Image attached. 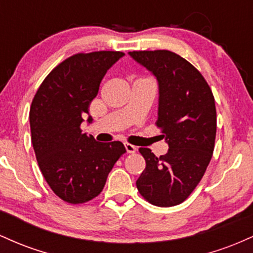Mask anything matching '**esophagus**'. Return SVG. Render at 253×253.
Masks as SVG:
<instances>
[{
	"label": "esophagus",
	"instance_id": "1",
	"mask_svg": "<svg viewBox=\"0 0 253 253\" xmlns=\"http://www.w3.org/2000/svg\"><path fill=\"white\" fill-rule=\"evenodd\" d=\"M125 149H126L127 153H135V151H136V147L133 146V145H130V144H125Z\"/></svg>",
	"mask_w": 253,
	"mask_h": 253
}]
</instances>
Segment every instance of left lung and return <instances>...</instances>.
Segmentation results:
<instances>
[{"instance_id": "obj_1", "label": "left lung", "mask_w": 253, "mask_h": 253, "mask_svg": "<svg viewBox=\"0 0 253 253\" xmlns=\"http://www.w3.org/2000/svg\"><path fill=\"white\" fill-rule=\"evenodd\" d=\"M128 54L156 77V125L169 145L159 158L150 149H139L146 168L136 188L152 205L172 207L190 195L210 164L216 134L215 101L202 75L178 54L167 50Z\"/></svg>"}]
</instances>
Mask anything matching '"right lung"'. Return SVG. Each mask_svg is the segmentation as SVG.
Masks as SVG:
<instances>
[{
  "instance_id": "1",
  "label": "right lung",
  "mask_w": 253,
  "mask_h": 253,
  "mask_svg": "<svg viewBox=\"0 0 253 253\" xmlns=\"http://www.w3.org/2000/svg\"><path fill=\"white\" fill-rule=\"evenodd\" d=\"M125 53L75 54L43 80L32 101V145L43 178L65 202L84 203L103 189L114 164L126 152L120 141L98 143L81 125L107 71Z\"/></svg>"
}]
</instances>
